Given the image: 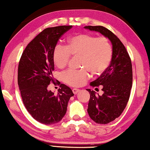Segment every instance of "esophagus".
Instances as JSON below:
<instances>
[{
    "mask_svg": "<svg viewBox=\"0 0 150 150\" xmlns=\"http://www.w3.org/2000/svg\"><path fill=\"white\" fill-rule=\"evenodd\" d=\"M79 91L80 90L79 89H76V88H74V89H72V91H73V93H74V94H76V93H78L79 92Z\"/></svg>",
    "mask_w": 150,
    "mask_h": 150,
    "instance_id": "34e87169",
    "label": "esophagus"
}]
</instances>
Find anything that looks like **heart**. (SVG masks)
<instances>
[{
  "label": "heart",
  "instance_id": "heart-1",
  "mask_svg": "<svg viewBox=\"0 0 150 150\" xmlns=\"http://www.w3.org/2000/svg\"><path fill=\"white\" fill-rule=\"evenodd\" d=\"M71 56L79 57L80 70H68L61 74L63 82L72 87H81L89 79V74L99 76L109 67L112 49L106 37L80 33L69 37L66 46L57 44L52 51V61L58 68H63Z\"/></svg>",
  "mask_w": 150,
  "mask_h": 150
}]
</instances>
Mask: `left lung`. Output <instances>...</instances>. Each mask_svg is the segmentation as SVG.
Segmentation results:
<instances>
[{
    "mask_svg": "<svg viewBox=\"0 0 150 150\" xmlns=\"http://www.w3.org/2000/svg\"><path fill=\"white\" fill-rule=\"evenodd\" d=\"M85 28L100 33L112 45V57L109 67L98 79L90 83L92 87H102L103 94L90 93L87 112L97 124H106L119 117L128 103L132 85V67L130 57L120 39L102 26H86Z\"/></svg>",
    "mask_w": 150,
    "mask_h": 150,
    "instance_id": "8db88e82",
    "label": "left lung"
}]
</instances>
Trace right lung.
I'll return each instance as SVG.
<instances>
[{
  "label": "right lung",
  "mask_w": 150,
  "mask_h": 150,
  "mask_svg": "<svg viewBox=\"0 0 150 150\" xmlns=\"http://www.w3.org/2000/svg\"><path fill=\"white\" fill-rule=\"evenodd\" d=\"M72 26H59L45 28L22 52L18 71V84L26 110L42 124H57L66 113L69 100L74 93L64 84L59 83L58 93L48 91L54 83L52 51L59 39Z\"/></svg>",
  "instance_id": "add662e5"
}]
</instances>
